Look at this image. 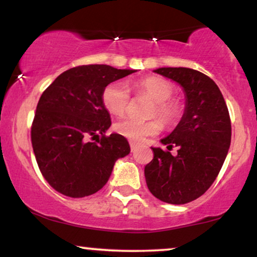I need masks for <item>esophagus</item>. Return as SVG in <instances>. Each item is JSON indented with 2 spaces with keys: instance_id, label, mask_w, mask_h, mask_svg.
<instances>
[{
  "instance_id": "obj_1",
  "label": "esophagus",
  "mask_w": 257,
  "mask_h": 257,
  "mask_svg": "<svg viewBox=\"0 0 257 257\" xmlns=\"http://www.w3.org/2000/svg\"><path fill=\"white\" fill-rule=\"evenodd\" d=\"M130 148H131V151H135V150L138 148V144H137V143L130 142Z\"/></svg>"
}]
</instances>
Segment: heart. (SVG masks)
I'll return each instance as SVG.
<instances>
[{
  "label": "heart",
  "instance_id": "heart-1",
  "mask_svg": "<svg viewBox=\"0 0 257 257\" xmlns=\"http://www.w3.org/2000/svg\"><path fill=\"white\" fill-rule=\"evenodd\" d=\"M135 89L137 93H143L153 99V105L149 111L150 116L157 115L166 126L177 124L182 116V106L177 100L171 99L175 94V87L171 82L157 76H149L138 80L135 84ZM131 95L128 88L120 81L108 84L101 95L105 108L114 115L124 114L128 107ZM161 128L162 124L157 118L148 120L124 118L114 124V130L118 135L136 143L143 142L146 137L157 135Z\"/></svg>",
  "mask_w": 257,
  "mask_h": 257
}]
</instances>
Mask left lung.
Returning a JSON list of instances; mask_svg holds the SVG:
<instances>
[{
	"mask_svg": "<svg viewBox=\"0 0 257 257\" xmlns=\"http://www.w3.org/2000/svg\"><path fill=\"white\" fill-rule=\"evenodd\" d=\"M155 73L178 82L185 92L181 121L162 139L168 151L152 148L144 173L150 192L169 204H185L204 194L218 176L231 142L229 111L218 86L203 73L185 67H163ZM179 148L178 156L169 150Z\"/></svg>",
	"mask_w": 257,
	"mask_h": 257,
	"instance_id": "1",
	"label": "left lung"
}]
</instances>
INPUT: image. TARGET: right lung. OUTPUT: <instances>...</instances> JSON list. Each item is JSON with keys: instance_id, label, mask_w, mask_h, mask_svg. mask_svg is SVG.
Masks as SVG:
<instances>
[{"instance_id": "add662e5", "label": "right lung", "mask_w": 257, "mask_h": 257, "mask_svg": "<svg viewBox=\"0 0 257 257\" xmlns=\"http://www.w3.org/2000/svg\"><path fill=\"white\" fill-rule=\"evenodd\" d=\"M135 72L78 66L60 74L42 93L32 124V145L42 176L60 194L72 198L95 194L107 183L116 159L130 153L125 137L105 136L111 116L101 95L108 84Z\"/></svg>"}]
</instances>
